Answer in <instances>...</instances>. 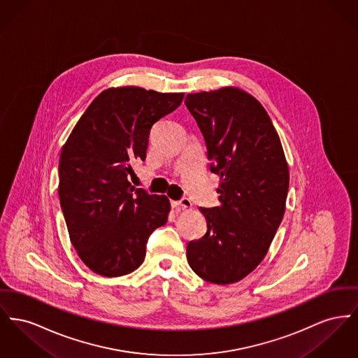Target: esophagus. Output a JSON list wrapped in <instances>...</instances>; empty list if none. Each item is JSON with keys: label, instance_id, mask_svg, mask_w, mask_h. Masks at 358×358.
Returning a JSON list of instances; mask_svg holds the SVG:
<instances>
[{"label": "esophagus", "instance_id": "1", "mask_svg": "<svg viewBox=\"0 0 358 358\" xmlns=\"http://www.w3.org/2000/svg\"><path fill=\"white\" fill-rule=\"evenodd\" d=\"M171 206H173L174 208H178V210H185V208H190V207H192V203H190L189 199L182 197V199L178 200V201H171Z\"/></svg>", "mask_w": 358, "mask_h": 358}]
</instances>
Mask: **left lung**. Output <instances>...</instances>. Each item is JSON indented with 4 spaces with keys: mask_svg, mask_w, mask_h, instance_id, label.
I'll return each mask as SVG.
<instances>
[{
    "mask_svg": "<svg viewBox=\"0 0 358 358\" xmlns=\"http://www.w3.org/2000/svg\"><path fill=\"white\" fill-rule=\"evenodd\" d=\"M212 173L220 176L219 207L200 208L207 232L190 241L187 258L203 280L226 285L266 255L285 210L289 170L264 106L236 87L188 94Z\"/></svg>",
    "mask_w": 358,
    "mask_h": 358,
    "instance_id": "8db88e82",
    "label": "left lung"
}]
</instances>
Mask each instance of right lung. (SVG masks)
I'll use <instances>...</instances> for the list:
<instances>
[{
	"label": "right lung",
	"instance_id": "add662e5",
	"mask_svg": "<svg viewBox=\"0 0 358 358\" xmlns=\"http://www.w3.org/2000/svg\"><path fill=\"white\" fill-rule=\"evenodd\" d=\"M184 93L136 86L100 93L70 134L59 158V200L74 249L94 273L136 271L148 236L168 222L166 196L128 181L145 161L150 129L181 106Z\"/></svg>",
	"mask_w": 358,
	"mask_h": 358
}]
</instances>
